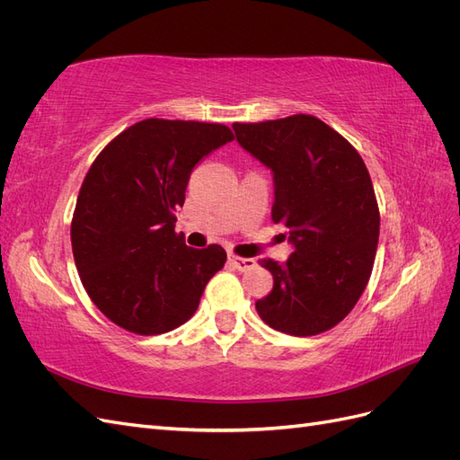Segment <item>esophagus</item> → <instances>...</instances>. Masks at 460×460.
I'll use <instances>...</instances> for the list:
<instances>
[{
	"label": "esophagus",
	"mask_w": 460,
	"mask_h": 460,
	"mask_svg": "<svg viewBox=\"0 0 460 460\" xmlns=\"http://www.w3.org/2000/svg\"><path fill=\"white\" fill-rule=\"evenodd\" d=\"M228 259H230V262L234 264V267L238 269V270H242V272L252 270V269L257 267L255 259H245V257H238V255H228Z\"/></svg>",
	"instance_id": "1"
}]
</instances>
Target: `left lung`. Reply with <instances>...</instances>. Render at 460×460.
Masks as SVG:
<instances>
[{
    "mask_svg": "<svg viewBox=\"0 0 460 460\" xmlns=\"http://www.w3.org/2000/svg\"><path fill=\"white\" fill-rule=\"evenodd\" d=\"M243 149L274 174L272 220L296 252L261 259L272 291L255 303L270 328L316 336L351 313L370 280L380 211L367 164L345 137L313 115L234 122Z\"/></svg>",
    "mask_w": 460,
    "mask_h": 460,
    "instance_id": "8db88e82",
    "label": "left lung"
}]
</instances>
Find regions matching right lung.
Masks as SVG:
<instances>
[{"instance_id":"1","label":"right lung","mask_w":460,"mask_h":460,"mask_svg":"<svg viewBox=\"0 0 460 460\" xmlns=\"http://www.w3.org/2000/svg\"><path fill=\"white\" fill-rule=\"evenodd\" d=\"M234 140L225 124L146 119L111 140L82 182L71 242L82 286L111 323L140 336L184 324L225 267L217 243L193 249L174 232L190 174Z\"/></svg>"}]
</instances>
